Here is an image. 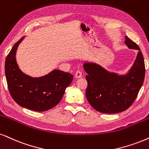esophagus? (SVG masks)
<instances>
[{"instance_id": "34e87169", "label": "esophagus", "mask_w": 149, "mask_h": 149, "mask_svg": "<svg viewBox=\"0 0 149 149\" xmlns=\"http://www.w3.org/2000/svg\"><path fill=\"white\" fill-rule=\"evenodd\" d=\"M75 77L76 78H80L82 77V73L80 72V71H77L76 74H75Z\"/></svg>"}]
</instances>
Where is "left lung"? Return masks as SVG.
Here are the masks:
<instances>
[{"mask_svg":"<svg viewBox=\"0 0 149 149\" xmlns=\"http://www.w3.org/2000/svg\"><path fill=\"white\" fill-rule=\"evenodd\" d=\"M125 43L129 49L138 50L134 63L126 74L111 72L94 63L83 65L88 74L86 99L94 109L103 113H117L127 110L135 101L144 82L145 65L142 52L127 36Z\"/></svg>","mask_w":149,"mask_h":149,"instance_id":"obj_1","label":"left lung"}]
</instances>
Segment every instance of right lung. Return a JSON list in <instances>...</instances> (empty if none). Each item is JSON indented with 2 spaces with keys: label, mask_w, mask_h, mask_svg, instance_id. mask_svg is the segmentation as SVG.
<instances>
[{
  "label": "right lung",
  "mask_w": 149,
  "mask_h": 149,
  "mask_svg": "<svg viewBox=\"0 0 149 149\" xmlns=\"http://www.w3.org/2000/svg\"><path fill=\"white\" fill-rule=\"evenodd\" d=\"M24 38L15 43L5 60L7 86L12 98L20 106L35 111H45L61 102L73 76L58 69L39 78L24 73L16 60L17 49Z\"/></svg>",
  "instance_id": "1"
}]
</instances>
